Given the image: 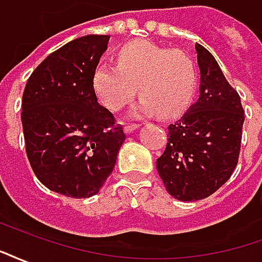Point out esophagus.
<instances>
[{
    "mask_svg": "<svg viewBox=\"0 0 262 262\" xmlns=\"http://www.w3.org/2000/svg\"><path fill=\"white\" fill-rule=\"evenodd\" d=\"M139 123H129V125L125 126V132L126 133H132V132H135L139 127Z\"/></svg>",
    "mask_w": 262,
    "mask_h": 262,
    "instance_id": "34e87169",
    "label": "esophagus"
}]
</instances>
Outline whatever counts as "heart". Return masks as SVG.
<instances>
[{
  "label": "heart",
  "mask_w": 262,
  "mask_h": 262,
  "mask_svg": "<svg viewBox=\"0 0 262 262\" xmlns=\"http://www.w3.org/2000/svg\"><path fill=\"white\" fill-rule=\"evenodd\" d=\"M116 59L118 66L101 63L92 74L94 91L109 111L130 103L137 90L143 98L137 115L171 118L191 102L196 73L187 54L150 42H132L120 49Z\"/></svg>",
  "instance_id": "b5f03b06"
}]
</instances>
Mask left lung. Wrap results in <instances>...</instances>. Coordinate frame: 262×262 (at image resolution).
Masks as SVG:
<instances>
[{"label": "left lung", "mask_w": 262, "mask_h": 262, "mask_svg": "<svg viewBox=\"0 0 262 262\" xmlns=\"http://www.w3.org/2000/svg\"><path fill=\"white\" fill-rule=\"evenodd\" d=\"M195 49L199 98L168 126V142L157 159L167 192L182 202L210 196L230 178L238 163L244 123L240 95L213 56L198 43Z\"/></svg>", "instance_id": "8db88e82"}]
</instances>
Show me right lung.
<instances>
[{
	"label": "right lung",
	"instance_id": "1",
	"mask_svg": "<svg viewBox=\"0 0 262 262\" xmlns=\"http://www.w3.org/2000/svg\"><path fill=\"white\" fill-rule=\"evenodd\" d=\"M108 40L106 35H88L49 54L31 74L22 97L32 170L45 187L66 196L99 192L126 139L92 86Z\"/></svg>",
	"mask_w": 262,
	"mask_h": 262
}]
</instances>
